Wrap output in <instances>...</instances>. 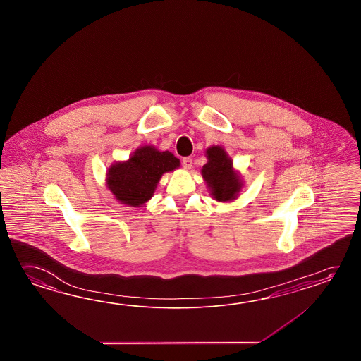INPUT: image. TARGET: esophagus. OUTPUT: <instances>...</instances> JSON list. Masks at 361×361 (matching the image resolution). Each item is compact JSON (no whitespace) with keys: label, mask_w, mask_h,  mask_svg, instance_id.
<instances>
[{"label":"esophagus","mask_w":361,"mask_h":361,"mask_svg":"<svg viewBox=\"0 0 361 361\" xmlns=\"http://www.w3.org/2000/svg\"><path fill=\"white\" fill-rule=\"evenodd\" d=\"M182 164H183L184 169L190 170L192 168V159L191 157H184L183 160H182Z\"/></svg>","instance_id":"obj_1"}]
</instances>
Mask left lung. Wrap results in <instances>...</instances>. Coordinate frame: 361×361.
I'll use <instances>...</instances> for the list:
<instances>
[{
	"label": "left lung",
	"instance_id": "left-lung-1",
	"mask_svg": "<svg viewBox=\"0 0 361 361\" xmlns=\"http://www.w3.org/2000/svg\"><path fill=\"white\" fill-rule=\"evenodd\" d=\"M207 157L201 174L213 199L221 202L236 199L244 184L227 152L221 146H212L207 149Z\"/></svg>",
	"mask_w": 361,
	"mask_h": 361
}]
</instances>
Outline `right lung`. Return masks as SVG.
Masks as SVG:
<instances>
[{"instance_id": "add662e5", "label": "right lung", "mask_w": 361, "mask_h": 361, "mask_svg": "<svg viewBox=\"0 0 361 361\" xmlns=\"http://www.w3.org/2000/svg\"><path fill=\"white\" fill-rule=\"evenodd\" d=\"M180 165L169 151H159L154 146L138 148L126 161L115 162L107 171V187L123 205L139 207L154 196L164 173Z\"/></svg>"}]
</instances>
